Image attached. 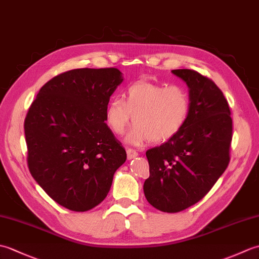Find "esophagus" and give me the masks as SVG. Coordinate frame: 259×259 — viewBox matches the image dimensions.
<instances>
[{
  "instance_id": "1",
  "label": "esophagus",
  "mask_w": 259,
  "mask_h": 259,
  "mask_svg": "<svg viewBox=\"0 0 259 259\" xmlns=\"http://www.w3.org/2000/svg\"><path fill=\"white\" fill-rule=\"evenodd\" d=\"M126 156H128L129 160H131V159L138 157V152L134 149H130V148H128V149H126Z\"/></svg>"
}]
</instances>
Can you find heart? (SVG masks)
Instances as JSON below:
<instances>
[{"mask_svg": "<svg viewBox=\"0 0 259 259\" xmlns=\"http://www.w3.org/2000/svg\"><path fill=\"white\" fill-rule=\"evenodd\" d=\"M125 99L113 98L106 108V122L114 135L134 126L125 140L140 146L152 141L160 144L177 135L190 114V97L185 88L150 81H138L125 90Z\"/></svg>", "mask_w": 259, "mask_h": 259, "instance_id": "b5f03b06", "label": "heart"}]
</instances>
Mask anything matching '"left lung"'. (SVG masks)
I'll use <instances>...</instances> for the list:
<instances>
[{
    "instance_id": "1",
    "label": "left lung",
    "mask_w": 259,
    "mask_h": 259,
    "mask_svg": "<svg viewBox=\"0 0 259 259\" xmlns=\"http://www.w3.org/2000/svg\"><path fill=\"white\" fill-rule=\"evenodd\" d=\"M171 72L189 88L190 114L179 133L146 152L148 202L163 212H178L205 197L226 170L233 138L230 109L212 80L195 70Z\"/></svg>"
}]
</instances>
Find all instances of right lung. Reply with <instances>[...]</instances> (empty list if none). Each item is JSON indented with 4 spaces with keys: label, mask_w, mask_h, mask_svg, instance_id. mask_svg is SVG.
<instances>
[{
    "label": "right lung",
    "mask_w": 259,
    "mask_h": 259,
    "mask_svg": "<svg viewBox=\"0 0 259 259\" xmlns=\"http://www.w3.org/2000/svg\"><path fill=\"white\" fill-rule=\"evenodd\" d=\"M123 81L115 68L74 69L38 91L24 121L27 166L52 199L72 211L98 206L126 152L106 121V108Z\"/></svg>",
    "instance_id": "obj_1"
}]
</instances>
